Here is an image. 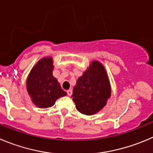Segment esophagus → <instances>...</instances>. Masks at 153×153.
<instances>
[{"instance_id":"obj_1","label":"esophagus","mask_w":153,"mask_h":153,"mask_svg":"<svg viewBox=\"0 0 153 153\" xmlns=\"http://www.w3.org/2000/svg\"><path fill=\"white\" fill-rule=\"evenodd\" d=\"M67 93H68V96H71V95H72L73 91H72V90H71V89H69V90H68V91H67Z\"/></svg>"}]
</instances>
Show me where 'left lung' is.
I'll list each match as a JSON object with an SVG mask.
<instances>
[{
	"label": "left lung",
	"mask_w": 153,
	"mask_h": 153,
	"mask_svg": "<svg viewBox=\"0 0 153 153\" xmlns=\"http://www.w3.org/2000/svg\"><path fill=\"white\" fill-rule=\"evenodd\" d=\"M110 81L105 68L97 61H93L79 77L73 91L76 108L88 116L98 113L110 97Z\"/></svg>",
	"instance_id": "8db88e82"
}]
</instances>
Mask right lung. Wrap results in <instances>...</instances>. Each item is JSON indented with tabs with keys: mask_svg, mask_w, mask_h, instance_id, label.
Returning <instances> with one entry per match:
<instances>
[{
	"mask_svg": "<svg viewBox=\"0 0 153 153\" xmlns=\"http://www.w3.org/2000/svg\"><path fill=\"white\" fill-rule=\"evenodd\" d=\"M53 68L52 58H43L34 65L27 76V92L32 102L40 108L52 107L56 100L67 94L52 75Z\"/></svg>",
	"mask_w": 153,
	"mask_h": 153,
	"instance_id": "obj_1",
	"label": "right lung"
}]
</instances>
